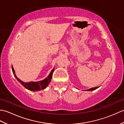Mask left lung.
I'll use <instances>...</instances> for the list:
<instances>
[{
  "instance_id": "left-lung-1",
  "label": "left lung",
  "mask_w": 124,
  "mask_h": 124,
  "mask_svg": "<svg viewBox=\"0 0 124 124\" xmlns=\"http://www.w3.org/2000/svg\"><path fill=\"white\" fill-rule=\"evenodd\" d=\"M99 87H93V88H89V89H87V90H85V91H92L95 90V89H97V88H99Z\"/></svg>"
}]
</instances>
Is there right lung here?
Segmentation results:
<instances>
[{
  "label": "right lung",
  "mask_w": 124,
  "mask_h": 124,
  "mask_svg": "<svg viewBox=\"0 0 124 124\" xmlns=\"http://www.w3.org/2000/svg\"><path fill=\"white\" fill-rule=\"evenodd\" d=\"M12 69L13 72V74H14L15 77L16 79L19 81V82L22 84V85L25 88H27L29 90L32 91H38L40 90H43V89L46 88L47 86L48 85L49 83L51 82L52 78V75H53V72L54 69H53L51 73H49V76L47 77L44 80H41L40 81H37V82H33V81H31L29 83H24L23 81H21L20 79H19L16 76L14 69L13 67V65H12Z\"/></svg>",
  "instance_id": "add662e5"
}]
</instances>
